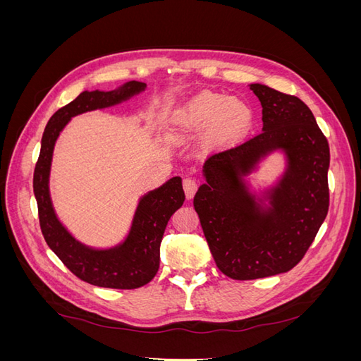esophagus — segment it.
Returning <instances> with one entry per match:
<instances>
[{
  "label": "esophagus",
  "instance_id": "obj_1",
  "mask_svg": "<svg viewBox=\"0 0 361 361\" xmlns=\"http://www.w3.org/2000/svg\"><path fill=\"white\" fill-rule=\"evenodd\" d=\"M182 183H183V191H185V195H187V199H192L195 191H197V182L191 178H185Z\"/></svg>",
  "mask_w": 361,
  "mask_h": 361
}]
</instances>
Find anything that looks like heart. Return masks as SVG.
Listing matches in <instances>:
<instances>
[{"mask_svg": "<svg viewBox=\"0 0 361 361\" xmlns=\"http://www.w3.org/2000/svg\"><path fill=\"white\" fill-rule=\"evenodd\" d=\"M178 123L187 130L200 133L214 126L216 137H232L241 133L250 122L248 106L224 94L202 93L195 96L176 114Z\"/></svg>", "mask_w": 361, "mask_h": 361, "instance_id": "obj_1", "label": "heart"}]
</instances>
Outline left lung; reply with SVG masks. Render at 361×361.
I'll return each instance as SVG.
<instances>
[{"instance_id":"1","label":"left lung","mask_w":361,"mask_h":361,"mask_svg":"<svg viewBox=\"0 0 361 361\" xmlns=\"http://www.w3.org/2000/svg\"><path fill=\"white\" fill-rule=\"evenodd\" d=\"M250 89L262 105V133L207 159L206 183L194 195L215 264L233 280L277 276L298 265L330 206V147L310 108L267 85ZM276 148L287 152L290 166L264 210L242 176Z\"/></svg>"}]
</instances>
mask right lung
<instances>
[{
	"label": "right lung",
	"instance_id": "1",
	"mask_svg": "<svg viewBox=\"0 0 361 361\" xmlns=\"http://www.w3.org/2000/svg\"><path fill=\"white\" fill-rule=\"evenodd\" d=\"M145 89V82L129 81L114 92H82L49 118L42 137L40 155L32 178L42 235L72 274L99 288L137 289L147 285L157 276L162 235L170 216L185 202L182 179L173 178L140 200L133 227L122 245L110 250H93L75 241L52 209L48 188L52 150L71 117L116 105Z\"/></svg>",
	"mask_w": 361,
	"mask_h": 361
}]
</instances>
